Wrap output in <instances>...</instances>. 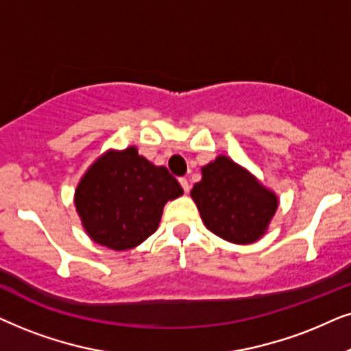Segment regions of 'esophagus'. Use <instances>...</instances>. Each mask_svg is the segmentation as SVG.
Wrapping results in <instances>:
<instances>
[{
	"label": "esophagus",
	"mask_w": 351,
	"mask_h": 351,
	"mask_svg": "<svg viewBox=\"0 0 351 351\" xmlns=\"http://www.w3.org/2000/svg\"><path fill=\"white\" fill-rule=\"evenodd\" d=\"M180 184H181V188H183V191L186 194L189 193V189H191V186H189V183H188V180L186 178H180Z\"/></svg>",
	"instance_id": "esophagus-1"
}]
</instances>
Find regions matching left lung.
<instances>
[{"instance_id":"obj_1","label":"left lung","mask_w":351,"mask_h":351,"mask_svg":"<svg viewBox=\"0 0 351 351\" xmlns=\"http://www.w3.org/2000/svg\"><path fill=\"white\" fill-rule=\"evenodd\" d=\"M191 197L205 226L234 244L258 241L278 208L276 195L224 156L202 168V180L194 184Z\"/></svg>"}]
</instances>
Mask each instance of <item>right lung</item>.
Wrapping results in <instances>:
<instances>
[{
	"label": "right lung",
	"mask_w": 351,
	"mask_h": 351,
	"mask_svg": "<svg viewBox=\"0 0 351 351\" xmlns=\"http://www.w3.org/2000/svg\"><path fill=\"white\" fill-rule=\"evenodd\" d=\"M181 194L165 167L152 165L136 147H128L93 163L78 184L75 205L96 244L128 250L156 232L163 205Z\"/></svg>",
	"instance_id": "obj_1"
}]
</instances>
